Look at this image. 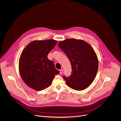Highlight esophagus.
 <instances>
[{"mask_svg": "<svg viewBox=\"0 0 121 121\" xmlns=\"http://www.w3.org/2000/svg\"><path fill=\"white\" fill-rule=\"evenodd\" d=\"M63 70L62 69H60V73L61 74H62V73H63Z\"/></svg>", "mask_w": 121, "mask_h": 121, "instance_id": "esophagus-1", "label": "esophagus"}]
</instances>
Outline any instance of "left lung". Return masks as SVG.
I'll use <instances>...</instances> for the list:
<instances>
[{
    "mask_svg": "<svg viewBox=\"0 0 121 121\" xmlns=\"http://www.w3.org/2000/svg\"><path fill=\"white\" fill-rule=\"evenodd\" d=\"M72 66L69 77L63 76L67 86L76 90H82L94 81L98 69V60L92 47L82 39H67L58 43Z\"/></svg>",
    "mask_w": 121,
    "mask_h": 121,
    "instance_id": "1",
    "label": "left lung"
}]
</instances>
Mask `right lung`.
<instances>
[{
  "mask_svg": "<svg viewBox=\"0 0 121 121\" xmlns=\"http://www.w3.org/2000/svg\"><path fill=\"white\" fill-rule=\"evenodd\" d=\"M57 41L54 39L35 40L24 49L19 60V71L25 83L38 91L50 86L55 75L60 72L48 55Z\"/></svg>",
  "mask_w": 121,
  "mask_h": 121,
  "instance_id": "1",
  "label": "right lung"
}]
</instances>
